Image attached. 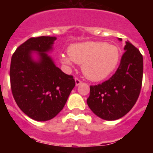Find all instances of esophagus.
<instances>
[{
    "mask_svg": "<svg viewBox=\"0 0 153 153\" xmlns=\"http://www.w3.org/2000/svg\"><path fill=\"white\" fill-rule=\"evenodd\" d=\"M74 80H75V85H76V86H79V85H80V84L82 82L79 79H78V78H75Z\"/></svg>",
    "mask_w": 153,
    "mask_h": 153,
    "instance_id": "obj_1",
    "label": "esophagus"
}]
</instances>
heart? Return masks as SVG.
<instances>
[{"mask_svg": "<svg viewBox=\"0 0 153 153\" xmlns=\"http://www.w3.org/2000/svg\"><path fill=\"white\" fill-rule=\"evenodd\" d=\"M67 53L68 55H60V61L70 66L74 62L82 64L84 75L93 81H100L109 76L120 59L119 49L105 42L87 41L71 44Z\"/></svg>", "mask_w": 153, "mask_h": 153, "instance_id": "1", "label": "heart"}]
</instances>
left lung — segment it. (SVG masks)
<instances>
[{
	"label": "left lung",
	"mask_w": 153,
	"mask_h": 153,
	"mask_svg": "<svg viewBox=\"0 0 153 153\" xmlns=\"http://www.w3.org/2000/svg\"><path fill=\"white\" fill-rule=\"evenodd\" d=\"M121 40V38H119ZM121 63L106 81L91 86L87 105L100 118L114 121L130 111L140 95L143 78V56L127 41Z\"/></svg>",
	"instance_id": "1"
}]
</instances>
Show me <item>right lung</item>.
Segmentation results:
<instances>
[{"instance_id":"obj_1","label":"right lung","mask_w":153,"mask_h":153,"mask_svg":"<svg viewBox=\"0 0 153 153\" xmlns=\"http://www.w3.org/2000/svg\"><path fill=\"white\" fill-rule=\"evenodd\" d=\"M55 39L52 36L30 38L18 47L11 59L13 98L19 108L36 121L55 117L75 86L73 76L63 73L47 54ZM32 51L38 52V61L32 59Z\"/></svg>"}]
</instances>
